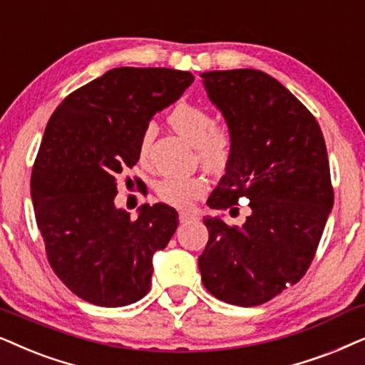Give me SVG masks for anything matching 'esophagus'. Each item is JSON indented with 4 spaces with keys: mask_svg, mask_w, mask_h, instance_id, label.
I'll use <instances>...</instances> for the list:
<instances>
[{
    "mask_svg": "<svg viewBox=\"0 0 365 365\" xmlns=\"http://www.w3.org/2000/svg\"><path fill=\"white\" fill-rule=\"evenodd\" d=\"M200 217H197L196 212H189V211H181L179 212V221L181 223H187V221H197Z\"/></svg>",
    "mask_w": 365,
    "mask_h": 365,
    "instance_id": "1",
    "label": "esophagus"
}]
</instances>
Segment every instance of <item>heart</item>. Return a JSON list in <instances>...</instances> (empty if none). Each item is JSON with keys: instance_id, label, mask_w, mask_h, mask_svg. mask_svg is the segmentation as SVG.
Returning <instances> with one entry per match:
<instances>
[{"instance_id": "1", "label": "heart", "mask_w": 365, "mask_h": 365, "mask_svg": "<svg viewBox=\"0 0 365 365\" xmlns=\"http://www.w3.org/2000/svg\"><path fill=\"white\" fill-rule=\"evenodd\" d=\"M169 125L197 148L200 159L210 168L225 164L230 155L231 137L223 125L215 124L211 112L196 103L179 102L168 115ZM154 127L148 125L142 132L139 142V154L144 158L148 153ZM206 191V181L201 176L165 178L155 184V194L165 205L174 207L191 206Z\"/></svg>"}]
</instances>
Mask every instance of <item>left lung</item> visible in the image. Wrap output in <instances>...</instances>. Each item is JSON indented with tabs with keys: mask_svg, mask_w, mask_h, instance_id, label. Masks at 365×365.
I'll list each match as a JSON object with an SVG mask.
<instances>
[{
	"mask_svg": "<svg viewBox=\"0 0 365 365\" xmlns=\"http://www.w3.org/2000/svg\"><path fill=\"white\" fill-rule=\"evenodd\" d=\"M201 77L231 135L226 174L207 206L230 210L246 197L252 210L243 226L205 217L201 280L226 304L262 305L300 282L317 253L334 205L324 134L309 108L262 70Z\"/></svg>",
	"mask_w": 365,
	"mask_h": 365,
	"instance_id": "8db88e82",
	"label": "left lung"
}]
</instances>
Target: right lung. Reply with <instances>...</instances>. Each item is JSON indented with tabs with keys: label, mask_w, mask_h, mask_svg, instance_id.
<instances>
[{
	"label": "right lung",
	"mask_w": 365,
	"mask_h": 365,
	"mask_svg": "<svg viewBox=\"0 0 365 365\" xmlns=\"http://www.w3.org/2000/svg\"><path fill=\"white\" fill-rule=\"evenodd\" d=\"M189 72L119 67L63 98L51 113L31 171L38 230L55 275L85 302L124 307L150 288L153 255L178 228V212L113 206L117 178L137 164L150 117L192 83Z\"/></svg>",
	"instance_id": "right-lung-1"
}]
</instances>
